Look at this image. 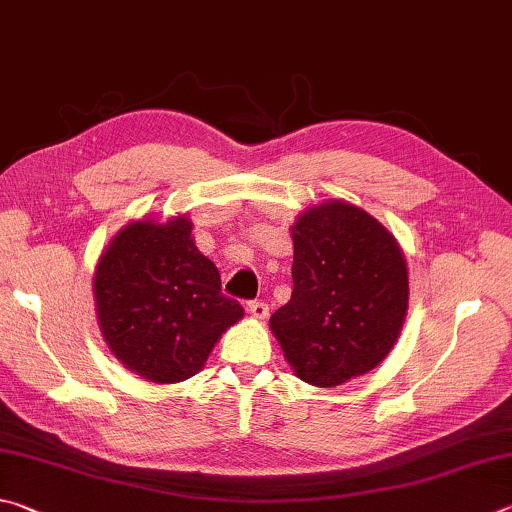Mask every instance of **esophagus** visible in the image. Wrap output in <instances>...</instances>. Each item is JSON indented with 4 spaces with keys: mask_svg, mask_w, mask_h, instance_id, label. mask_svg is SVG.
<instances>
[{
    "mask_svg": "<svg viewBox=\"0 0 512 512\" xmlns=\"http://www.w3.org/2000/svg\"><path fill=\"white\" fill-rule=\"evenodd\" d=\"M247 310H249V315L254 317V319H267V315H270V308H267V303L265 301H251L249 306H247Z\"/></svg>",
    "mask_w": 512,
    "mask_h": 512,
    "instance_id": "esophagus-1",
    "label": "esophagus"
}]
</instances>
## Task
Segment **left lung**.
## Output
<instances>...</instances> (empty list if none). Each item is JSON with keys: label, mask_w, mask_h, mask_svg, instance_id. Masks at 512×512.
Wrapping results in <instances>:
<instances>
[{"label": "left lung", "mask_w": 512, "mask_h": 512, "mask_svg": "<svg viewBox=\"0 0 512 512\" xmlns=\"http://www.w3.org/2000/svg\"><path fill=\"white\" fill-rule=\"evenodd\" d=\"M290 231L294 290L270 330L299 380L333 389L373 371L398 342L407 261L382 222L344 200L308 206Z\"/></svg>", "instance_id": "1"}]
</instances>
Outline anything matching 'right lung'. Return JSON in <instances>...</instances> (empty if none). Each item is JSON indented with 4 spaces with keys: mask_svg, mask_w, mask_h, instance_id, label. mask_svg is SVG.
Wrapping results in <instances>:
<instances>
[{
    "mask_svg": "<svg viewBox=\"0 0 512 512\" xmlns=\"http://www.w3.org/2000/svg\"><path fill=\"white\" fill-rule=\"evenodd\" d=\"M98 328L125 369L155 384L193 378L222 333L245 317L222 294L186 215H143L116 233L94 267Z\"/></svg>",
    "mask_w": 512,
    "mask_h": 512,
    "instance_id": "add662e5",
    "label": "right lung"
}]
</instances>
